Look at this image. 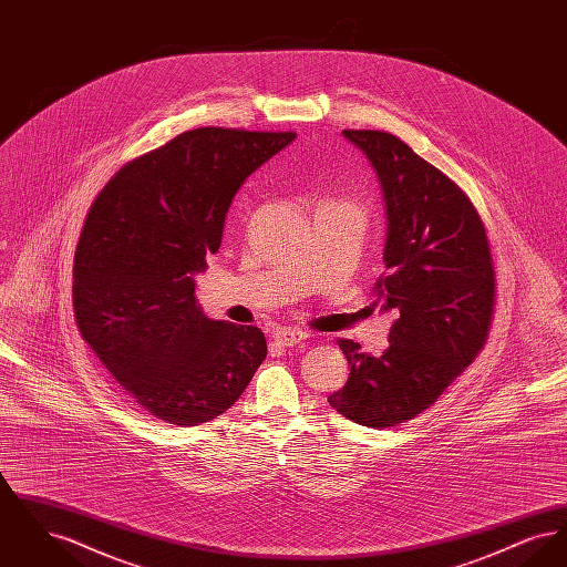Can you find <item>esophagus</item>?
Listing matches in <instances>:
<instances>
[{
    "label": "esophagus",
    "mask_w": 567,
    "mask_h": 567,
    "mask_svg": "<svg viewBox=\"0 0 567 567\" xmlns=\"http://www.w3.org/2000/svg\"><path fill=\"white\" fill-rule=\"evenodd\" d=\"M306 338H308V333L299 331V329H278L271 336V340L280 347H296V344H301Z\"/></svg>",
    "instance_id": "34e87169"
}]
</instances>
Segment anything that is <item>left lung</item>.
I'll return each mask as SVG.
<instances>
[{
    "label": "left lung",
    "mask_w": 567,
    "mask_h": 567,
    "mask_svg": "<svg viewBox=\"0 0 567 567\" xmlns=\"http://www.w3.org/2000/svg\"><path fill=\"white\" fill-rule=\"evenodd\" d=\"M377 172L386 208L377 301L393 312L380 357L340 340L351 374L327 400L363 427H395L425 412L485 347L495 271L485 225L467 195L405 142L344 130Z\"/></svg>",
    "instance_id": "1"
}]
</instances>
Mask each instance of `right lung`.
<instances>
[{"label": "right lung", "instance_id": "right-lung-1", "mask_svg": "<svg viewBox=\"0 0 567 567\" xmlns=\"http://www.w3.org/2000/svg\"><path fill=\"white\" fill-rule=\"evenodd\" d=\"M293 132L202 127L127 163L93 202L74 255L84 342L135 404L199 425L240 398L268 354L259 327L208 319L195 274L244 181Z\"/></svg>", "mask_w": 567, "mask_h": 567}]
</instances>
